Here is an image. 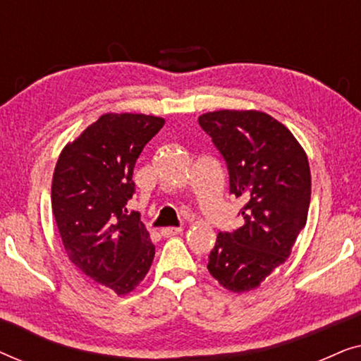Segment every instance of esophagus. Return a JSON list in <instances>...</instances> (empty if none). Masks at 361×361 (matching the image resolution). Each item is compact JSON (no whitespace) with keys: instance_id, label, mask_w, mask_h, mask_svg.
I'll list each match as a JSON object with an SVG mask.
<instances>
[{"instance_id":"34e87169","label":"esophagus","mask_w":361,"mask_h":361,"mask_svg":"<svg viewBox=\"0 0 361 361\" xmlns=\"http://www.w3.org/2000/svg\"><path fill=\"white\" fill-rule=\"evenodd\" d=\"M179 233H182L180 226H169V228H162L161 230V235L164 236V238H169V236H174V235H179Z\"/></svg>"}]
</instances>
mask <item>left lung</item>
Returning a JSON list of instances; mask_svg holds the SVG:
<instances>
[{
  "label": "left lung",
  "mask_w": 361,
  "mask_h": 361,
  "mask_svg": "<svg viewBox=\"0 0 361 361\" xmlns=\"http://www.w3.org/2000/svg\"><path fill=\"white\" fill-rule=\"evenodd\" d=\"M199 125L224 157L230 194L245 202L243 225L216 235L207 268L225 289L246 293L289 258L305 226L309 161L293 133L263 111H212Z\"/></svg>",
  "instance_id": "1"
}]
</instances>
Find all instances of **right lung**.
<instances>
[{
    "instance_id": "add662e5",
    "label": "right lung",
    "mask_w": 361,
    "mask_h": 361,
    "mask_svg": "<svg viewBox=\"0 0 361 361\" xmlns=\"http://www.w3.org/2000/svg\"><path fill=\"white\" fill-rule=\"evenodd\" d=\"M164 126L157 116L106 113L63 147L52 179V214L68 259L118 295L145 279L154 245L137 212L133 169Z\"/></svg>"
}]
</instances>
